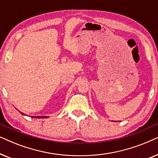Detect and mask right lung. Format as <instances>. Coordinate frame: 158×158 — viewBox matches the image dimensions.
Listing matches in <instances>:
<instances>
[{
    "label": "right lung",
    "mask_w": 158,
    "mask_h": 158,
    "mask_svg": "<svg viewBox=\"0 0 158 158\" xmlns=\"http://www.w3.org/2000/svg\"><path fill=\"white\" fill-rule=\"evenodd\" d=\"M21 114H22V113H21ZM23 115V114H22ZM47 116H34V118H46Z\"/></svg>",
    "instance_id": "obj_1"
}]
</instances>
